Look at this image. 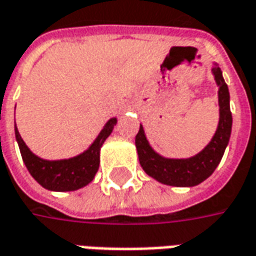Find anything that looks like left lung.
<instances>
[{"label":"left lung","instance_id":"left-lung-1","mask_svg":"<svg viewBox=\"0 0 256 256\" xmlns=\"http://www.w3.org/2000/svg\"><path fill=\"white\" fill-rule=\"evenodd\" d=\"M212 74L216 82L220 86L218 90V104H220V122L212 142L198 154L190 159H166L155 154L149 146L145 138L144 128L135 136V145L138 150V158L142 169L160 183L169 186H196L212 174L220 164L221 158L227 146L232 116L230 110V92L220 68H212Z\"/></svg>","mask_w":256,"mask_h":256}]
</instances>
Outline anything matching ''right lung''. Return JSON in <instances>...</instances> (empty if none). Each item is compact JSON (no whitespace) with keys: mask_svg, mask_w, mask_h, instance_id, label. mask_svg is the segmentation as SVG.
<instances>
[{"mask_svg":"<svg viewBox=\"0 0 256 256\" xmlns=\"http://www.w3.org/2000/svg\"><path fill=\"white\" fill-rule=\"evenodd\" d=\"M116 124V118H111L106 124L104 130L100 132V135L97 136V140H94V144L84 154L63 160H44L34 155L20 138L16 125H15V136L18 140L25 166L28 168L32 178L40 186L53 192H72L88 184L94 179L100 164L101 145L112 132Z\"/></svg>","mask_w":256,"mask_h":256,"instance_id":"right-lung-1","label":"right lung"}]
</instances>
